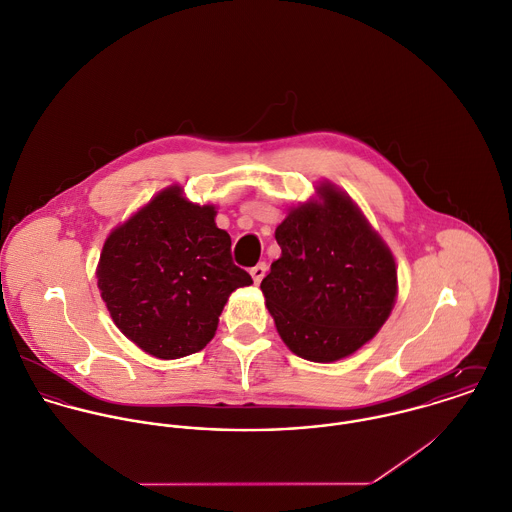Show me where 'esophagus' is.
Returning <instances> with one entry per match:
<instances>
[{
	"instance_id": "esophagus-1",
	"label": "esophagus",
	"mask_w": 512,
	"mask_h": 512,
	"mask_svg": "<svg viewBox=\"0 0 512 512\" xmlns=\"http://www.w3.org/2000/svg\"><path fill=\"white\" fill-rule=\"evenodd\" d=\"M266 270H268V266H266L264 262H260V264H256L254 268H250V276H252V280H254L256 286H258V284L262 282V278L266 276Z\"/></svg>"
}]
</instances>
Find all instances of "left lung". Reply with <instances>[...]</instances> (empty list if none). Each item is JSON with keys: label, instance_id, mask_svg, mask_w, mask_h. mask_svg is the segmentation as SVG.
Returning a JSON list of instances; mask_svg holds the SVG:
<instances>
[{"label": "left lung", "instance_id": "left-lung-1", "mask_svg": "<svg viewBox=\"0 0 512 512\" xmlns=\"http://www.w3.org/2000/svg\"><path fill=\"white\" fill-rule=\"evenodd\" d=\"M276 228L282 256L260 290L284 343L330 363L371 340L397 298L395 258L357 204L332 182Z\"/></svg>", "mask_w": 512, "mask_h": 512}]
</instances>
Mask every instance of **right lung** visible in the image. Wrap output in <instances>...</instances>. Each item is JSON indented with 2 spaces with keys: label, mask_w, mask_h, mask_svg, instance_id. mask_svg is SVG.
I'll return each instance as SVG.
<instances>
[{
  "label": "right lung",
  "mask_w": 512,
  "mask_h": 512,
  "mask_svg": "<svg viewBox=\"0 0 512 512\" xmlns=\"http://www.w3.org/2000/svg\"><path fill=\"white\" fill-rule=\"evenodd\" d=\"M212 204L180 186L161 190L105 240L97 286L115 326L143 351L178 359L214 338L236 288L252 284L232 262L230 236Z\"/></svg>",
  "instance_id": "1"
}]
</instances>
